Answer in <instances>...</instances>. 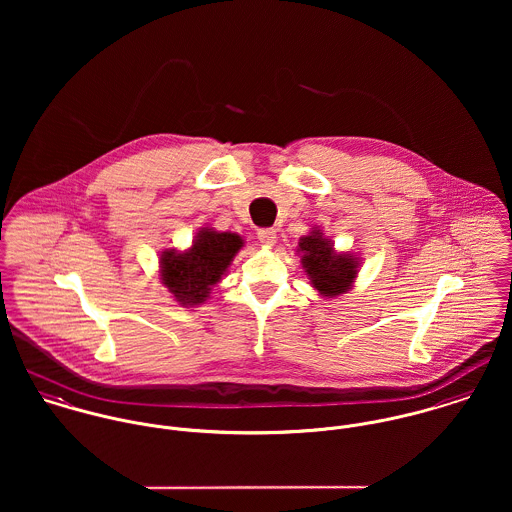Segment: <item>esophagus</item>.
<instances>
[{
	"label": "esophagus",
	"instance_id": "esophagus-1",
	"mask_svg": "<svg viewBox=\"0 0 512 512\" xmlns=\"http://www.w3.org/2000/svg\"><path fill=\"white\" fill-rule=\"evenodd\" d=\"M258 238L264 246H274L276 244V228H260L258 230Z\"/></svg>",
	"mask_w": 512,
	"mask_h": 512
}]
</instances>
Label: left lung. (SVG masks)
I'll return each mask as SVG.
<instances>
[{
    "label": "left lung",
    "instance_id": "1",
    "mask_svg": "<svg viewBox=\"0 0 512 512\" xmlns=\"http://www.w3.org/2000/svg\"><path fill=\"white\" fill-rule=\"evenodd\" d=\"M297 252L309 284L323 297H337L351 290L359 274V260L353 254L337 252L321 230L301 236Z\"/></svg>",
    "mask_w": 512,
    "mask_h": 512
}]
</instances>
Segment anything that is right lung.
<instances>
[{
	"label": "right lung",
	"instance_id": "obj_1",
	"mask_svg": "<svg viewBox=\"0 0 512 512\" xmlns=\"http://www.w3.org/2000/svg\"><path fill=\"white\" fill-rule=\"evenodd\" d=\"M242 246L244 240L234 232L201 228L189 250L173 248L161 254L159 280L181 305H201Z\"/></svg>",
	"mask_w": 512,
	"mask_h": 512
}]
</instances>
